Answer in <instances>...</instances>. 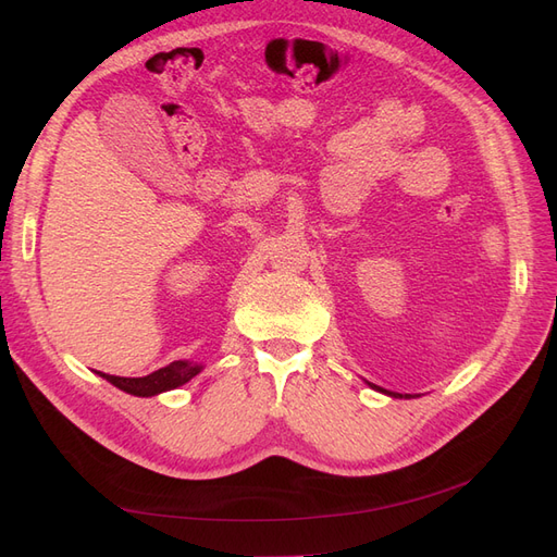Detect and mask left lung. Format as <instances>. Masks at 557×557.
Segmentation results:
<instances>
[{
  "label": "left lung",
  "mask_w": 557,
  "mask_h": 557,
  "mask_svg": "<svg viewBox=\"0 0 557 557\" xmlns=\"http://www.w3.org/2000/svg\"><path fill=\"white\" fill-rule=\"evenodd\" d=\"M376 387V385H374ZM376 391H381L383 395H391L395 399H411V397H418V395H401V393H391V391H383V387H376Z\"/></svg>",
  "instance_id": "1"
}]
</instances>
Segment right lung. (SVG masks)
Returning a JSON list of instances; mask_svg holds the SVG:
<instances>
[{"label":"right lung","mask_w":557,"mask_h":557,"mask_svg":"<svg viewBox=\"0 0 557 557\" xmlns=\"http://www.w3.org/2000/svg\"><path fill=\"white\" fill-rule=\"evenodd\" d=\"M205 364L193 362V360H174L172 364H166L158 372L148 374V376H139V379H125V376H111V374H102L97 372L102 379H107L111 385H115L117 391L129 393L134 397H153L166 391H174L178 385H185L190 379H195Z\"/></svg>","instance_id":"1"}]
</instances>
